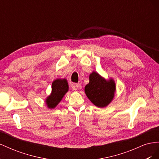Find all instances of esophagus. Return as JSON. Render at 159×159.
Returning <instances> with one entry per match:
<instances>
[{
    "instance_id": "34e87169",
    "label": "esophagus",
    "mask_w": 159,
    "mask_h": 159,
    "mask_svg": "<svg viewBox=\"0 0 159 159\" xmlns=\"http://www.w3.org/2000/svg\"><path fill=\"white\" fill-rule=\"evenodd\" d=\"M72 88H73L74 89L77 90V89H80L81 88V85L80 84H75L73 85H72Z\"/></svg>"
}]
</instances>
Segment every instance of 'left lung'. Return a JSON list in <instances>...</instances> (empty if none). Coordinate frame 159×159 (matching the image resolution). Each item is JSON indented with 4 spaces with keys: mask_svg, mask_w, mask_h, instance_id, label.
<instances>
[{
    "mask_svg": "<svg viewBox=\"0 0 159 159\" xmlns=\"http://www.w3.org/2000/svg\"><path fill=\"white\" fill-rule=\"evenodd\" d=\"M115 91L114 81H106L95 71L90 74L89 82L85 87L86 95L98 107H106L112 101Z\"/></svg>",
    "mask_w": 159,
    "mask_h": 159,
    "instance_id": "8db88e82",
    "label": "left lung"
}]
</instances>
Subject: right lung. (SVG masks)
Masks as SVG:
<instances>
[{
	"label": "right lung",
	"instance_id": "add662e5",
	"mask_svg": "<svg viewBox=\"0 0 159 159\" xmlns=\"http://www.w3.org/2000/svg\"><path fill=\"white\" fill-rule=\"evenodd\" d=\"M68 91V84L66 79H57L53 81L52 93L46 100L48 107L50 109L54 108Z\"/></svg>",
	"mask_w": 159,
	"mask_h": 159
}]
</instances>
